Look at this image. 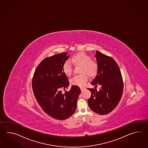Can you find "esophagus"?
Returning <instances> with one entry per match:
<instances>
[{
  "label": "esophagus",
  "mask_w": 148,
  "mask_h": 148,
  "mask_svg": "<svg viewBox=\"0 0 148 148\" xmlns=\"http://www.w3.org/2000/svg\"><path fill=\"white\" fill-rule=\"evenodd\" d=\"M84 89H85L84 87H80V89H81V90H82H82H83Z\"/></svg>",
  "instance_id": "obj_1"
}]
</instances>
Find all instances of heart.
<instances>
[{
    "label": "heart",
    "mask_w": 148,
    "mask_h": 148,
    "mask_svg": "<svg viewBox=\"0 0 148 148\" xmlns=\"http://www.w3.org/2000/svg\"><path fill=\"white\" fill-rule=\"evenodd\" d=\"M91 57L85 52H79L73 55L71 60L75 65H81L80 75L74 76L71 79L70 82L73 85L82 87L86 84L88 80V75L94 76L98 71V64L96 62L91 60ZM62 69L64 73L66 75H71L73 72L72 63L69 61H66L63 64Z\"/></svg>",
    "instance_id": "1"
}]
</instances>
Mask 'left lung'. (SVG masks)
<instances>
[{
    "instance_id": "1",
    "label": "left lung",
    "mask_w": 148,
    "mask_h": 148,
    "mask_svg": "<svg viewBox=\"0 0 148 148\" xmlns=\"http://www.w3.org/2000/svg\"><path fill=\"white\" fill-rule=\"evenodd\" d=\"M95 57L98 64L97 75L91 85H101L97 89L88 88L91 91L88 106L91 110L100 115L112 112L119 103L123 94V82L120 68L111 57L96 51Z\"/></svg>"
}]
</instances>
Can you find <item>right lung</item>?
<instances>
[{
	"label": "right lung",
	"mask_w": 148,
	"mask_h": 148,
	"mask_svg": "<svg viewBox=\"0 0 148 148\" xmlns=\"http://www.w3.org/2000/svg\"><path fill=\"white\" fill-rule=\"evenodd\" d=\"M69 57L63 52L45 58L36 68L32 79L33 91L38 103L47 115L57 120H66L73 115L81 92L75 85L64 94L61 91L69 85L62 69Z\"/></svg>",
	"instance_id": "right-lung-1"
}]
</instances>
